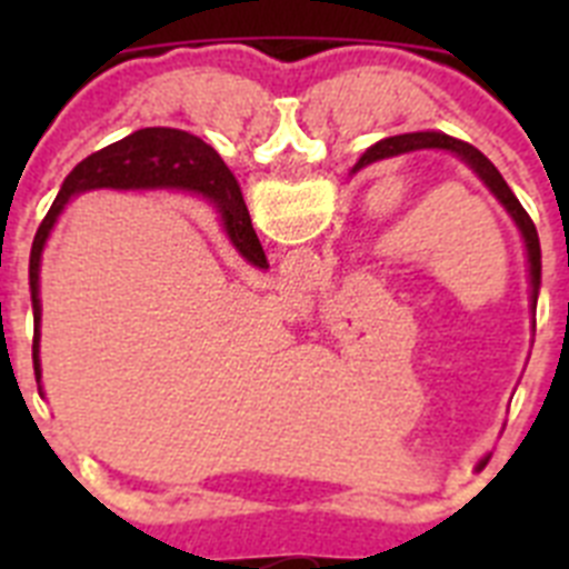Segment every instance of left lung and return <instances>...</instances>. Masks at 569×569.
I'll return each mask as SVG.
<instances>
[{
  "label": "left lung",
  "mask_w": 569,
  "mask_h": 569,
  "mask_svg": "<svg viewBox=\"0 0 569 569\" xmlns=\"http://www.w3.org/2000/svg\"><path fill=\"white\" fill-rule=\"evenodd\" d=\"M425 148H439L447 150V153H456L465 164H470L472 173L479 176L481 182L490 188V193L505 204L507 213L512 216V222L516 228L521 230V239H525V248H527V264H530V288H532V310H536V301H539V288H541V244H539V233H536V224L532 219L527 216V210L521 208L516 193L507 188L505 176L496 170V164L487 159L481 150H476L472 144L461 142V139H453V136L447 133H436V130H419V133H401V136H387L381 142H376L373 148H367L361 153V159L356 162V170L367 168V164L381 162V159H393V156L401 153H410V150H425ZM536 328V325H532ZM485 465V461H481Z\"/></svg>",
  "instance_id": "8db88e82"
}]
</instances>
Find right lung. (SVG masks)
<instances>
[{
  "instance_id": "obj_1",
  "label": "right lung",
  "mask_w": 569,
  "mask_h": 569,
  "mask_svg": "<svg viewBox=\"0 0 569 569\" xmlns=\"http://www.w3.org/2000/svg\"><path fill=\"white\" fill-rule=\"evenodd\" d=\"M99 188H176L190 193L208 196L210 202L219 204L222 224L228 230L233 248L239 250L250 264L268 268L264 250L259 244L250 213L244 208L241 190L233 173L222 162L208 142L188 130L176 128H142L124 136L119 142L90 153L88 159L70 170L62 182L57 202L50 204L44 222L39 224L30 248V301H33V370L39 381V321H42V305H39V261H42L44 241L57 224L59 213L68 204L70 196Z\"/></svg>"
}]
</instances>
